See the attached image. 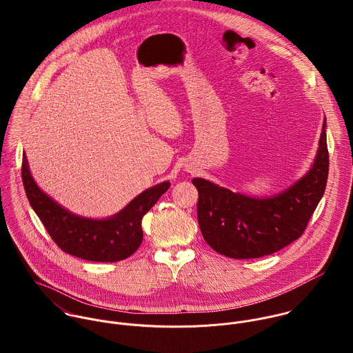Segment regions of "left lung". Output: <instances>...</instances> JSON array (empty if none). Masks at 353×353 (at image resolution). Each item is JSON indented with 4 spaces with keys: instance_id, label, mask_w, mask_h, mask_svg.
<instances>
[{
    "instance_id": "left-lung-1",
    "label": "left lung",
    "mask_w": 353,
    "mask_h": 353,
    "mask_svg": "<svg viewBox=\"0 0 353 353\" xmlns=\"http://www.w3.org/2000/svg\"><path fill=\"white\" fill-rule=\"evenodd\" d=\"M326 119L312 167L292 186L268 199L234 193L194 178L197 217L205 242L230 258L249 259L279 252L302 236L321 201L329 174Z\"/></svg>"
}]
</instances>
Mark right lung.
I'll use <instances>...</instances> for the list:
<instances>
[{"mask_svg": "<svg viewBox=\"0 0 353 353\" xmlns=\"http://www.w3.org/2000/svg\"><path fill=\"white\" fill-rule=\"evenodd\" d=\"M21 178L28 201L55 245L62 252L94 262H117L136 252L143 242L144 214L170 188V182L154 185L117 214L98 220L66 210L42 192L30 172L26 153Z\"/></svg>", "mask_w": 353, "mask_h": 353, "instance_id": "obj_1", "label": "right lung"}]
</instances>
